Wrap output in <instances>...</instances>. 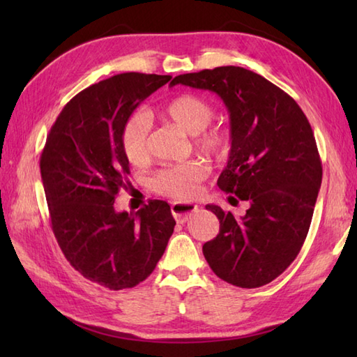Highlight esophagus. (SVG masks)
<instances>
[{
	"mask_svg": "<svg viewBox=\"0 0 357 357\" xmlns=\"http://www.w3.org/2000/svg\"><path fill=\"white\" fill-rule=\"evenodd\" d=\"M198 211V206L193 202H173L172 204V215L179 224H184L188 221L193 213Z\"/></svg>",
	"mask_w": 357,
	"mask_h": 357,
	"instance_id": "esophagus-1",
	"label": "esophagus"
}]
</instances>
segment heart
I'll list each match as a JSON object with an SVG mask.
<instances>
[{
	"label": "heart",
	"instance_id": "1",
	"mask_svg": "<svg viewBox=\"0 0 357 357\" xmlns=\"http://www.w3.org/2000/svg\"><path fill=\"white\" fill-rule=\"evenodd\" d=\"M215 109L206 98L193 93H183L167 102L161 116L181 130L195 136L196 147L210 155L221 156L230 146L229 133L224 128L210 127ZM121 147L128 162L141 167L150 161V121L146 113L135 112L121 130ZM208 174V167L202 161L165 167L159 170L151 185L159 195L173 199H190L198 193L199 184Z\"/></svg>",
	"mask_w": 357,
	"mask_h": 357
}]
</instances>
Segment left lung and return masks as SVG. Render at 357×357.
I'll use <instances>...</instances> for the list:
<instances>
[{
    "instance_id": "left-lung-1",
    "label": "left lung",
    "mask_w": 357,
    "mask_h": 357,
    "mask_svg": "<svg viewBox=\"0 0 357 357\" xmlns=\"http://www.w3.org/2000/svg\"><path fill=\"white\" fill-rule=\"evenodd\" d=\"M210 90L230 113V156L218 187L230 204L248 201L244 216L206 206L219 219V233L202 253L218 278L241 288L271 282L299 255L312 224L322 181V162L305 113L282 89L244 67L173 78Z\"/></svg>"
}]
</instances>
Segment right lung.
Masks as SVG:
<instances>
[{"instance_id":"right-lung-1","label":"right lung","mask_w":357,"mask_h":357,"mask_svg":"<svg viewBox=\"0 0 357 357\" xmlns=\"http://www.w3.org/2000/svg\"><path fill=\"white\" fill-rule=\"evenodd\" d=\"M170 79L130 72L84 89L64 105L40 158L59 248L75 270L109 290L147 279L176 225L165 201H150L135 215L115 210L130 174L121 130L133 110Z\"/></svg>"}]
</instances>
